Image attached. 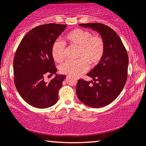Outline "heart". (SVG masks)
Masks as SVG:
<instances>
[{"label":"heart","instance_id":"obj_1","mask_svg":"<svg viewBox=\"0 0 146 146\" xmlns=\"http://www.w3.org/2000/svg\"><path fill=\"white\" fill-rule=\"evenodd\" d=\"M65 39L70 45L78 47L75 61H67L60 66L62 74L77 77L88 69L89 64L96 66L102 60L104 54L105 44L101 37L92 36L89 31L75 29L68 33ZM65 45L62 41L56 40L52 45V56L55 61L62 62L64 59Z\"/></svg>","mask_w":146,"mask_h":146}]
</instances>
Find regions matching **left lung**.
Here are the masks:
<instances>
[{"label": "left lung", "mask_w": 146, "mask_h": 146, "mask_svg": "<svg viewBox=\"0 0 146 146\" xmlns=\"http://www.w3.org/2000/svg\"><path fill=\"white\" fill-rule=\"evenodd\" d=\"M100 34L105 44L101 61L87 74L93 81L79 79L76 86L79 100L92 108L108 105L119 96L127 79L129 57L121 38L113 29L102 23L79 24Z\"/></svg>", "instance_id": "obj_1"}]
</instances>
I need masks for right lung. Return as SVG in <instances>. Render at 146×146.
Returning <instances> with one entry per match:
<instances>
[{"mask_svg": "<svg viewBox=\"0 0 146 146\" xmlns=\"http://www.w3.org/2000/svg\"><path fill=\"white\" fill-rule=\"evenodd\" d=\"M66 27L67 25L56 23L34 27L23 37L16 50L15 85L22 98L36 108H48L58 101V90L66 75L55 74L48 82L44 77L56 73L52 45Z\"/></svg>", "mask_w": 146, "mask_h": 146, "instance_id": "obj_1", "label": "right lung"}]
</instances>
